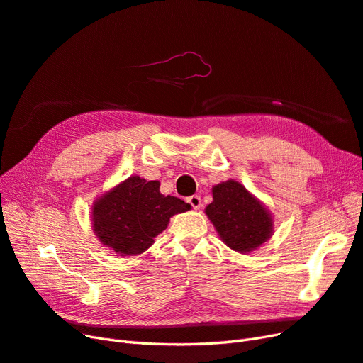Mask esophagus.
Instances as JSON below:
<instances>
[{
    "label": "esophagus",
    "mask_w": 363,
    "mask_h": 363,
    "mask_svg": "<svg viewBox=\"0 0 363 363\" xmlns=\"http://www.w3.org/2000/svg\"><path fill=\"white\" fill-rule=\"evenodd\" d=\"M188 203L192 206V208H195V211H196V208H200V207H201V199H200L199 195H192V196H189V199H188Z\"/></svg>",
    "instance_id": "1"
}]
</instances>
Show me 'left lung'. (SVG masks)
Instances as JSON below:
<instances>
[{
    "label": "left lung",
    "mask_w": 363,
    "mask_h": 363,
    "mask_svg": "<svg viewBox=\"0 0 363 363\" xmlns=\"http://www.w3.org/2000/svg\"><path fill=\"white\" fill-rule=\"evenodd\" d=\"M212 194L213 201L206 207V215L227 247L250 252L271 238L269 211L242 184L227 180L213 186Z\"/></svg>",
    "instance_id": "1"
}]
</instances>
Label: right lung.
<instances>
[{
  "mask_svg": "<svg viewBox=\"0 0 363 363\" xmlns=\"http://www.w3.org/2000/svg\"><path fill=\"white\" fill-rule=\"evenodd\" d=\"M157 180L131 175L92 206V227L100 242L121 256H135L155 244L169 218L189 211L177 196L162 195Z\"/></svg>",
  "mask_w": 363,
  "mask_h": 363,
  "instance_id": "obj_1",
  "label": "right lung"
}]
</instances>
